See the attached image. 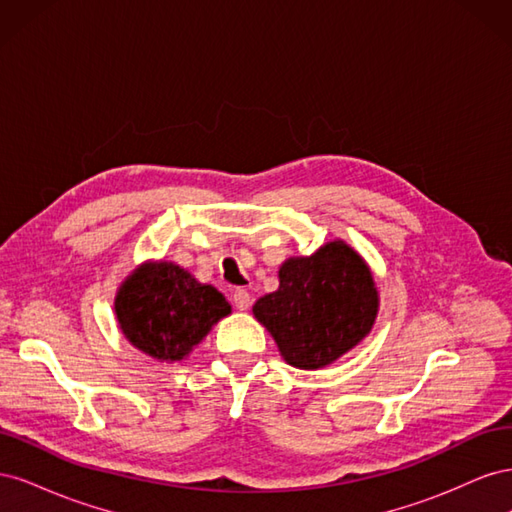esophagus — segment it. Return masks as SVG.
I'll return each mask as SVG.
<instances>
[{"label": "esophagus", "mask_w": 512, "mask_h": 512, "mask_svg": "<svg viewBox=\"0 0 512 512\" xmlns=\"http://www.w3.org/2000/svg\"><path fill=\"white\" fill-rule=\"evenodd\" d=\"M232 303H235L239 312H247V309H250V305H252L250 292L243 290V288H237L235 292H232Z\"/></svg>", "instance_id": "34e87169"}]
</instances>
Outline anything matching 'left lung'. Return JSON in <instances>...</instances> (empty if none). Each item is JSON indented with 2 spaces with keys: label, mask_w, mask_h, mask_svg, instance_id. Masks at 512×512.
<instances>
[{
  "label": "left lung",
  "mask_w": 512,
  "mask_h": 512,
  "mask_svg": "<svg viewBox=\"0 0 512 512\" xmlns=\"http://www.w3.org/2000/svg\"><path fill=\"white\" fill-rule=\"evenodd\" d=\"M378 305L367 262L348 243L331 241L312 256L288 258L280 288L260 297L252 312L288 365L320 369L367 337Z\"/></svg>",
  "instance_id": "left-lung-1"
}]
</instances>
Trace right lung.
Wrapping results in <instances>:
<instances>
[{
  "mask_svg": "<svg viewBox=\"0 0 512 512\" xmlns=\"http://www.w3.org/2000/svg\"><path fill=\"white\" fill-rule=\"evenodd\" d=\"M115 314L128 342L160 363L183 361L230 314L220 290L175 262H143L117 290Z\"/></svg>",
  "mask_w": 512,
  "mask_h": 512,
  "instance_id": "right-lung-1",
  "label": "right lung"
}]
</instances>
